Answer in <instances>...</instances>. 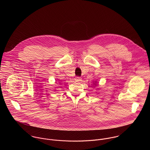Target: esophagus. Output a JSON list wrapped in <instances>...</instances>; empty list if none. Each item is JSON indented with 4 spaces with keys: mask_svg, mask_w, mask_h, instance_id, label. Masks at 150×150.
<instances>
[{
    "mask_svg": "<svg viewBox=\"0 0 150 150\" xmlns=\"http://www.w3.org/2000/svg\"><path fill=\"white\" fill-rule=\"evenodd\" d=\"M74 80H75L76 81H80L81 80V79L80 77H76Z\"/></svg>",
    "mask_w": 150,
    "mask_h": 150,
    "instance_id": "esophagus-1",
    "label": "esophagus"
}]
</instances>
